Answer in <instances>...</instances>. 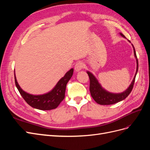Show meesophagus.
I'll use <instances>...</instances> for the list:
<instances>
[{
    "mask_svg": "<svg viewBox=\"0 0 150 150\" xmlns=\"http://www.w3.org/2000/svg\"><path fill=\"white\" fill-rule=\"evenodd\" d=\"M84 67V63L82 62H77L75 66H74V70L76 72H78L79 71H81V69H83Z\"/></svg>",
    "mask_w": 150,
    "mask_h": 150,
    "instance_id": "esophagus-1",
    "label": "esophagus"
}]
</instances>
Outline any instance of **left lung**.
Instances as JSON below:
<instances>
[{"instance_id":"8db88e82","label":"left lung","mask_w":150,"mask_h":150,"mask_svg":"<svg viewBox=\"0 0 150 150\" xmlns=\"http://www.w3.org/2000/svg\"><path fill=\"white\" fill-rule=\"evenodd\" d=\"M120 34L122 36V37L125 38V36L122 34L120 33ZM133 47L134 49V56L136 59H137V72H136V74L132 83H131V84L129 86V88L123 93H119V94H114V93H111L106 91L104 90L101 87V86L99 84L96 78H95V77L91 73V72H89V71L87 72V73L89 76V80H90L89 90H90L91 95L92 98L94 99V100L97 103L101 104V105H110V104H115L116 103H118L122 100H123V99H125L126 97H128V95L131 92V91H132L133 88L136 76H137V72L138 70V61L137 56V54H136V51H135L133 45Z\"/></svg>"}]
</instances>
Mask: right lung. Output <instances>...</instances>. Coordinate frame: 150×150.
Returning <instances> with one entry per match:
<instances>
[{
    "mask_svg": "<svg viewBox=\"0 0 150 150\" xmlns=\"http://www.w3.org/2000/svg\"><path fill=\"white\" fill-rule=\"evenodd\" d=\"M73 70V69H71L67 72L64 76L59 81V82L51 91L42 95L36 96V95H32L24 91L17 83L14 74L15 83L22 97L31 107L40 110H51L53 109H56L64 99L66 84L72 76Z\"/></svg>",
    "mask_w": 150,
    "mask_h": 150,
    "instance_id": "1",
    "label": "right lung"
}]
</instances>
